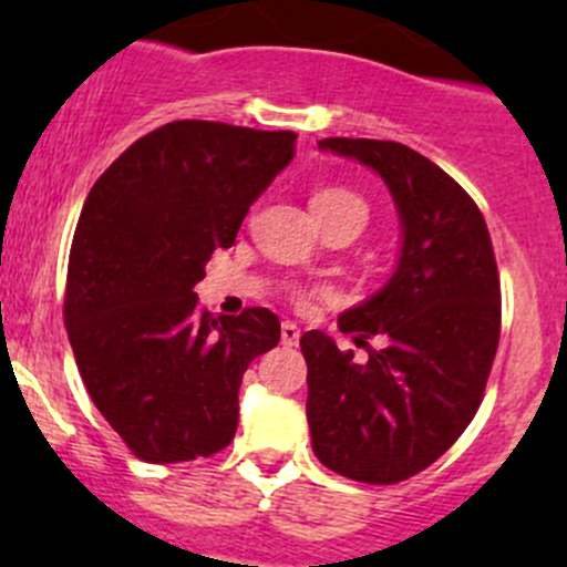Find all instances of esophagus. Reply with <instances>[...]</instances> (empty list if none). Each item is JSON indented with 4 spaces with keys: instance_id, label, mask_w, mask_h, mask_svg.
<instances>
[{
    "instance_id": "obj_1",
    "label": "esophagus",
    "mask_w": 567,
    "mask_h": 567,
    "mask_svg": "<svg viewBox=\"0 0 567 567\" xmlns=\"http://www.w3.org/2000/svg\"><path fill=\"white\" fill-rule=\"evenodd\" d=\"M301 337V329L293 323V320H285L282 323V346H296Z\"/></svg>"
}]
</instances>
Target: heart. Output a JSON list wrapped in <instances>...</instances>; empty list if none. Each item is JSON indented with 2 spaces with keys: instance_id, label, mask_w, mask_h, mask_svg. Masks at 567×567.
Masks as SVG:
<instances>
[{
  "instance_id": "b5f03b06",
  "label": "heart",
  "mask_w": 567,
  "mask_h": 567,
  "mask_svg": "<svg viewBox=\"0 0 567 567\" xmlns=\"http://www.w3.org/2000/svg\"><path fill=\"white\" fill-rule=\"evenodd\" d=\"M310 210L318 225H326L331 219H346V216L359 219L362 225L368 221V203L346 186H323L312 192Z\"/></svg>"
}]
</instances>
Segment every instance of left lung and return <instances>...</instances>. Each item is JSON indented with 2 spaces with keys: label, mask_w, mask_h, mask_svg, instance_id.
Returning <instances> with one entry per match:
<instances>
[{
  "label": "left lung",
  "mask_w": 567,
  "mask_h": 567,
  "mask_svg": "<svg viewBox=\"0 0 567 567\" xmlns=\"http://www.w3.org/2000/svg\"><path fill=\"white\" fill-rule=\"evenodd\" d=\"M320 151L357 158L390 188L400 216L390 282L337 318L368 362L307 331L312 453L342 477L392 485L442 458L483 400L499 346V271L474 199L422 153L384 140L331 136Z\"/></svg>",
  "instance_id": "8db88e82"
}]
</instances>
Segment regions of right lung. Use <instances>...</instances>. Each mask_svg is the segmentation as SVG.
Listing matches in <instances>:
<instances>
[{"label":"right lung","instance_id":"obj_1","mask_svg":"<svg viewBox=\"0 0 567 567\" xmlns=\"http://www.w3.org/2000/svg\"><path fill=\"white\" fill-rule=\"evenodd\" d=\"M293 153V131L175 120L90 188L65 329L90 398L136 458H208L236 436L241 379L279 342V318L266 307L214 318L194 285Z\"/></svg>","mask_w":567,"mask_h":567}]
</instances>
